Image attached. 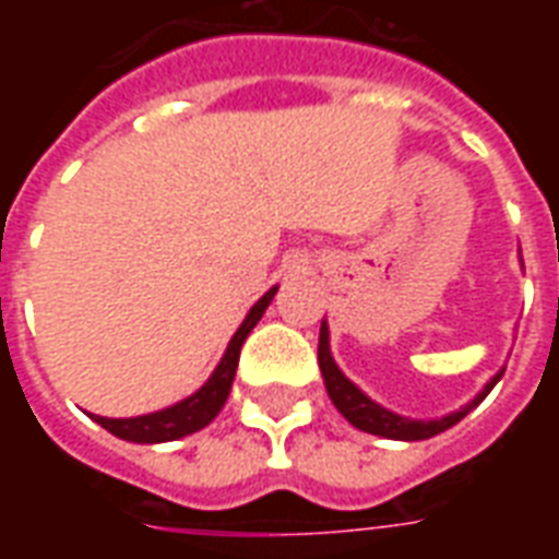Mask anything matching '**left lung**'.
I'll list each match as a JSON object with an SVG mask.
<instances>
[{"mask_svg":"<svg viewBox=\"0 0 559 559\" xmlns=\"http://www.w3.org/2000/svg\"><path fill=\"white\" fill-rule=\"evenodd\" d=\"M317 362H320V371H323V383H326V392L332 404L338 407V413L344 419L356 425L359 431L377 433V437H389V440H428L433 433L445 431V428H452L457 421L464 419L476 404H481V399L488 395L493 389V383L503 377V371L497 377H491V383L481 389L476 399L469 401L467 407H461L457 413H449L443 419H404L399 413L386 411V407H380L374 401L362 395L359 389L353 386L347 377L341 374L338 365L332 359V353H329V329L326 323L320 326V347H317Z\"/></svg>","mask_w":559,"mask_h":559,"instance_id":"8db88e82","label":"left lung"}]
</instances>
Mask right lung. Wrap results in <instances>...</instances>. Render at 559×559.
Listing matches in <instances>:
<instances>
[{
  "label": "right lung",
  "instance_id": "1",
  "mask_svg": "<svg viewBox=\"0 0 559 559\" xmlns=\"http://www.w3.org/2000/svg\"><path fill=\"white\" fill-rule=\"evenodd\" d=\"M272 296H275V287L248 311L242 326L236 329V335H233L230 347L224 353V359H221V365L215 368V374L209 377L206 386L200 389V392H194L191 399L179 401V404H173L167 411L148 413V416H134V419H104V416H92V419L98 421L102 428H107L110 433H116V437L131 440V443H167V440H179L185 433H194L200 431V428H206L209 421L221 413L227 395H230L236 365H239V350H242L248 332L257 326V320H260L263 311L269 308Z\"/></svg>",
  "mask_w": 559,
  "mask_h": 559
}]
</instances>
